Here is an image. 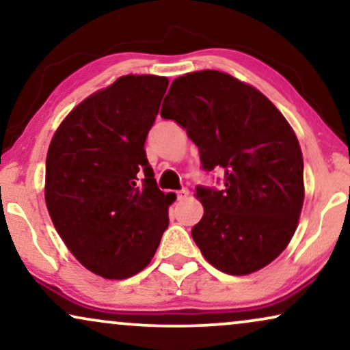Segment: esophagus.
Returning a JSON list of instances; mask_svg holds the SVG:
<instances>
[{
  "label": "esophagus",
  "mask_w": 350,
  "mask_h": 350,
  "mask_svg": "<svg viewBox=\"0 0 350 350\" xmlns=\"http://www.w3.org/2000/svg\"><path fill=\"white\" fill-rule=\"evenodd\" d=\"M176 196H178V200H184V198H187L189 196V190L187 189H180L176 192Z\"/></svg>",
  "instance_id": "34e87169"
}]
</instances>
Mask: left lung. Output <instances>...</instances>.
<instances>
[{"label":"left lung","mask_w":350,"mask_h":350,"mask_svg":"<svg viewBox=\"0 0 350 350\" xmlns=\"http://www.w3.org/2000/svg\"><path fill=\"white\" fill-rule=\"evenodd\" d=\"M161 116L187 131L202 170L224 172L219 190L196 189L203 216L192 237L206 262L234 276L271 263L304 205V158L289 122L256 88L219 70L174 79Z\"/></svg>","instance_id":"8db88e82"}]
</instances>
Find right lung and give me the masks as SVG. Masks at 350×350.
Returning <instances> with one entry per match:
<instances>
[{
	"label": "right lung",
	"instance_id": "1",
	"mask_svg": "<svg viewBox=\"0 0 350 350\" xmlns=\"http://www.w3.org/2000/svg\"><path fill=\"white\" fill-rule=\"evenodd\" d=\"M167 79L124 76L61 122L46 154L45 200L57 234L87 269L131 278L152 262L172 202L158 189L145 140Z\"/></svg>",
	"mask_w": 350,
	"mask_h": 350
}]
</instances>
